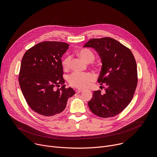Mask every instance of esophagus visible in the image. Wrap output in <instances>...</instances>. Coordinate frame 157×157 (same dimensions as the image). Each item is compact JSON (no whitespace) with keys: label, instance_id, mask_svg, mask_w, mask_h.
Listing matches in <instances>:
<instances>
[{"label":"esophagus","instance_id":"obj_1","mask_svg":"<svg viewBox=\"0 0 157 157\" xmlns=\"http://www.w3.org/2000/svg\"><path fill=\"white\" fill-rule=\"evenodd\" d=\"M84 90H83V89H77V90H76V93H81V92H82Z\"/></svg>","mask_w":157,"mask_h":157}]
</instances>
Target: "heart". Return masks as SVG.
<instances>
[{"label":"heart","instance_id":"obj_1","mask_svg":"<svg viewBox=\"0 0 157 157\" xmlns=\"http://www.w3.org/2000/svg\"><path fill=\"white\" fill-rule=\"evenodd\" d=\"M78 55L86 62L90 63L94 61L95 56L94 53L89 50L82 49L78 53ZM71 57L66 56L62 61L63 66L64 68H68L70 65ZM94 68H98V65L94 64ZM94 77L91 73H73L71 74L69 78L68 81L71 86L78 88H86L88 87L94 81Z\"/></svg>","mask_w":157,"mask_h":157}]
</instances>
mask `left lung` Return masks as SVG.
Masks as SVG:
<instances>
[{
  "label": "left lung",
  "mask_w": 157,
  "mask_h": 157,
  "mask_svg": "<svg viewBox=\"0 0 157 157\" xmlns=\"http://www.w3.org/2000/svg\"><path fill=\"white\" fill-rule=\"evenodd\" d=\"M84 47L93 48L98 53L102 69L98 81L107 86L104 94L101 90L93 92L89 107L102 118L116 116L129 104L136 91L138 78L135 58L129 48L110 37L91 39Z\"/></svg>",
  "instance_id": "8db88e82"
}]
</instances>
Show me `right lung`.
<instances>
[{
  "label": "right lung",
  "mask_w": 157,
  "mask_h": 157,
  "mask_svg": "<svg viewBox=\"0 0 157 157\" xmlns=\"http://www.w3.org/2000/svg\"><path fill=\"white\" fill-rule=\"evenodd\" d=\"M68 47L64 42L43 41L29 49L22 58L20 87L29 107L43 117L58 116L75 94L73 88L65 87L63 78L61 57ZM60 85L56 90L54 87Z\"/></svg>",
  "instance_id": "add662e5"
}]
</instances>
